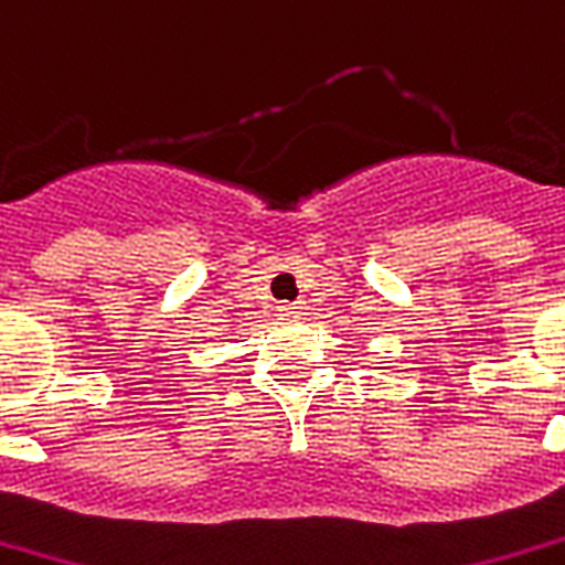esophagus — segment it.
Here are the masks:
<instances>
[{
  "instance_id": "34e87169",
  "label": "esophagus",
  "mask_w": 565,
  "mask_h": 565,
  "mask_svg": "<svg viewBox=\"0 0 565 565\" xmlns=\"http://www.w3.org/2000/svg\"><path fill=\"white\" fill-rule=\"evenodd\" d=\"M301 308H305V305H301V301H284V305H278V311L281 313H301Z\"/></svg>"
}]
</instances>
